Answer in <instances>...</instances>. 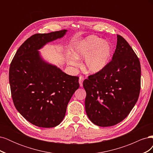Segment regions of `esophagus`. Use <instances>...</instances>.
Instances as JSON below:
<instances>
[{"label":"esophagus","instance_id":"obj_1","mask_svg":"<svg viewBox=\"0 0 153 153\" xmlns=\"http://www.w3.org/2000/svg\"><path fill=\"white\" fill-rule=\"evenodd\" d=\"M84 78L83 76H80L79 77V80H78V82H79V84H80V87H82L83 86V82H84Z\"/></svg>","mask_w":153,"mask_h":153}]
</instances>
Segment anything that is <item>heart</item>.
I'll return each mask as SVG.
<instances>
[{
    "label": "heart",
    "instance_id": "heart-1",
    "mask_svg": "<svg viewBox=\"0 0 153 153\" xmlns=\"http://www.w3.org/2000/svg\"><path fill=\"white\" fill-rule=\"evenodd\" d=\"M112 48L108 41L96 36H89L82 40L75 48L74 55L78 59H85L84 70L90 74H96L102 71L107 66L112 55ZM71 66H76L75 58L68 61Z\"/></svg>",
    "mask_w": 153,
    "mask_h": 153
}]
</instances>
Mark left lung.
<instances>
[{"label": "left lung", "instance_id": "obj_1", "mask_svg": "<svg viewBox=\"0 0 153 153\" xmlns=\"http://www.w3.org/2000/svg\"><path fill=\"white\" fill-rule=\"evenodd\" d=\"M117 37L112 61L83 82L87 117L101 127L123 121L135 105L140 90L139 59L127 41L121 36Z\"/></svg>", "mask_w": 153, "mask_h": 153}]
</instances>
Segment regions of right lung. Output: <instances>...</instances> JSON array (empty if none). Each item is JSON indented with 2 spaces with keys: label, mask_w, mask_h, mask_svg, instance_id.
Returning a JSON list of instances; mask_svg holds the SVG:
<instances>
[{
  "label": "right lung",
  "mask_w": 153,
  "mask_h": 153,
  "mask_svg": "<svg viewBox=\"0 0 153 153\" xmlns=\"http://www.w3.org/2000/svg\"><path fill=\"white\" fill-rule=\"evenodd\" d=\"M67 32L32 36L18 48L11 63L9 79L14 105L36 126L52 128L61 123L69 100L79 87V77L69 75L49 63L39 51Z\"/></svg>",
  "instance_id": "right-lung-1"
}]
</instances>
